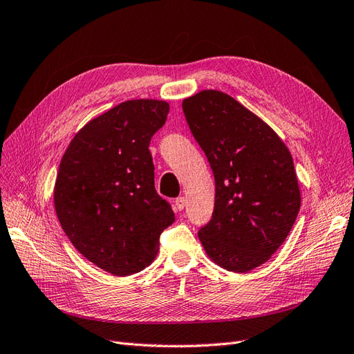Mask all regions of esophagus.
Segmentation results:
<instances>
[{
    "label": "esophagus",
    "instance_id": "esophagus-1",
    "mask_svg": "<svg viewBox=\"0 0 354 354\" xmlns=\"http://www.w3.org/2000/svg\"><path fill=\"white\" fill-rule=\"evenodd\" d=\"M176 208L178 209V211H181V209H185V207H186V203H187V201H186V198L185 196H180V198H177L176 199Z\"/></svg>",
    "mask_w": 354,
    "mask_h": 354
}]
</instances>
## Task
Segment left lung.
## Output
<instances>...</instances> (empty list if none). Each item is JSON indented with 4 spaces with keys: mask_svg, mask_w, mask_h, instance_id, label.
<instances>
[{
    "mask_svg": "<svg viewBox=\"0 0 354 354\" xmlns=\"http://www.w3.org/2000/svg\"><path fill=\"white\" fill-rule=\"evenodd\" d=\"M183 111L216 180L212 218L199 241L223 269L246 273L270 260L298 216L291 152L261 118L223 91L190 95Z\"/></svg>",
    "mask_w": 354,
    "mask_h": 354,
    "instance_id": "8db88e82",
    "label": "left lung"
}]
</instances>
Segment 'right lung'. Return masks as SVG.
<instances>
[{
    "mask_svg": "<svg viewBox=\"0 0 354 354\" xmlns=\"http://www.w3.org/2000/svg\"><path fill=\"white\" fill-rule=\"evenodd\" d=\"M168 112L165 100L122 102L85 124L60 160L53 192L60 226L80 254L113 276L151 266L159 234L174 223L155 190L149 152Z\"/></svg>",
    "mask_w": 354,
    "mask_h": 354,
    "instance_id": "obj_1",
    "label": "right lung"
}]
</instances>
